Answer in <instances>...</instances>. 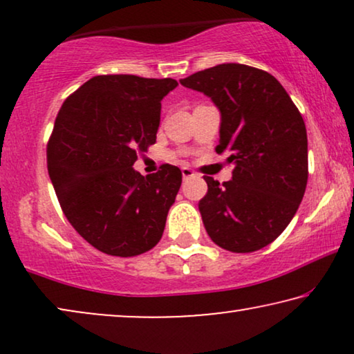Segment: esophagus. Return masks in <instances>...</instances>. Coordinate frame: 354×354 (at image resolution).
<instances>
[{
  "label": "esophagus",
  "instance_id": "obj_1",
  "mask_svg": "<svg viewBox=\"0 0 354 354\" xmlns=\"http://www.w3.org/2000/svg\"><path fill=\"white\" fill-rule=\"evenodd\" d=\"M182 176H183V178H190L195 176V172H193L190 167H182Z\"/></svg>",
  "mask_w": 354,
  "mask_h": 354
}]
</instances>
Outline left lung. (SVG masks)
Here are the masks:
<instances>
[{
	"label": "left lung",
	"instance_id": "left-lung-1",
	"mask_svg": "<svg viewBox=\"0 0 354 354\" xmlns=\"http://www.w3.org/2000/svg\"><path fill=\"white\" fill-rule=\"evenodd\" d=\"M221 111L217 153H229L232 180L205 176L200 212L207 235L232 253H251L293 219L308 183V137L299 111L269 72L219 64L182 79Z\"/></svg>",
	"mask_w": 354,
	"mask_h": 354
}]
</instances>
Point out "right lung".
Listing matches in <instances>:
<instances>
[{
	"label": "right lung",
	"instance_id": "obj_1",
	"mask_svg": "<svg viewBox=\"0 0 354 354\" xmlns=\"http://www.w3.org/2000/svg\"><path fill=\"white\" fill-rule=\"evenodd\" d=\"M174 79L96 75L62 103L46 147L61 209L101 253L130 258L161 240L182 185L177 166L143 177L132 167L156 143L161 100Z\"/></svg>",
	"mask_w": 354,
	"mask_h": 354
}]
</instances>
